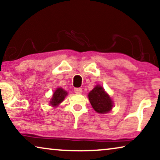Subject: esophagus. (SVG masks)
<instances>
[{
    "label": "esophagus",
    "mask_w": 160,
    "mask_h": 160,
    "mask_svg": "<svg viewBox=\"0 0 160 160\" xmlns=\"http://www.w3.org/2000/svg\"><path fill=\"white\" fill-rule=\"evenodd\" d=\"M74 92L76 94H81L82 92V89L81 88H74Z\"/></svg>",
    "instance_id": "obj_1"
}]
</instances>
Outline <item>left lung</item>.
Listing matches in <instances>:
<instances>
[{"mask_svg": "<svg viewBox=\"0 0 160 160\" xmlns=\"http://www.w3.org/2000/svg\"><path fill=\"white\" fill-rule=\"evenodd\" d=\"M88 97L92 106L98 113H108L112 108L113 101L102 87L96 86L89 93Z\"/></svg>", "mask_w": 160, "mask_h": 160, "instance_id": "left-lung-1", "label": "left lung"}]
</instances>
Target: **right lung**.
Here are the masks:
<instances>
[{
  "instance_id": "right-lung-1",
  "label": "right lung",
  "mask_w": 160,
  "mask_h": 160,
  "mask_svg": "<svg viewBox=\"0 0 160 160\" xmlns=\"http://www.w3.org/2000/svg\"><path fill=\"white\" fill-rule=\"evenodd\" d=\"M67 94L68 93L66 92V91L63 90V89L58 88L57 90L54 92L53 97H52L51 101H50V104L53 106H57L64 100Z\"/></svg>"
}]
</instances>
